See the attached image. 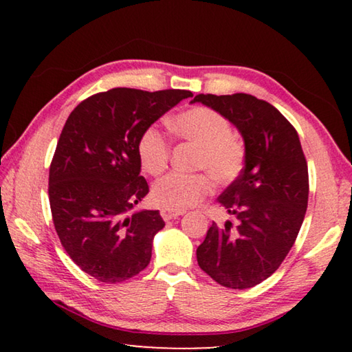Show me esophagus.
I'll list each match as a JSON object with an SVG mask.
<instances>
[{
	"instance_id": "obj_1",
	"label": "esophagus",
	"mask_w": 352,
	"mask_h": 352,
	"mask_svg": "<svg viewBox=\"0 0 352 352\" xmlns=\"http://www.w3.org/2000/svg\"><path fill=\"white\" fill-rule=\"evenodd\" d=\"M184 211H174V210H168V208H163L162 210V217L164 220H172V219H177L183 216Z\"/></svg>"
}]
</instances>
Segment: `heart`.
<instances>
[{
    "label": "heart",
    "mask_w": 352,
    "mask_h": 352,
    "mask_svg": "<svg viewBox=\"0 0 352 352\" xmlns=\"http://www.w3.org/2000/svg\"><path fill=\"white\" fill-rule=\"evenodd\" d=\"M172 130L182 140L199 147L195 166L206 169L214 180L230 183L236 180L245 164V144L231 133L228 119L206 107H194L177 115L170 122ZM170 146L157 126L147 127L138 141V157L142 169L158 175L168 168ZM211 190L205 174L172 172L153 184L152 199L158 206L183 211L197 204Z\"/></svg>",
    "instance_id": "obj_1"
}]
</instances>
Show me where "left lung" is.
<instances>
[{
  "mask_svg": "<svg viewBox=\"0 0 352 352\" xmlns=\"http://www.w3.org/2000/svg\"><path fill=\"white\" fill-rule=\"evenodd\" d=\"M190 102L228 119L245 144L241 175L217 199L239 223L212 222L197 262L223 287H254L278 270L305 220L309 175L300 138L275 107L252 94H199Z\"/></svg>",
  "mask_w": 352,
  "mask_h": 352,
  "instance_id": "left-lung-1",
  "label": "left lung"
}]
</instances>
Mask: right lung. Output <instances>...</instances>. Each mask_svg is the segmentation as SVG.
<instances>
[{
  "label": "right lung",
  "mask_w": 352,
  "mask_h": 352,
  "mask_svg": "<svg viewBox=\"0 0 352 352\" xmlns=\"http://www.w3.org/2000/svg\"><path fill=\"white\" fill-rule=\"evenodd\" d=\"M186 90L113 88L71 111L50 168L52 220L69 258L105 284L144 270L153 237L164 228L160 211H133L148 192L141 177V133Z\"/></svg>",
  "instance_id": "right-lung-1"
}]
</instances>
